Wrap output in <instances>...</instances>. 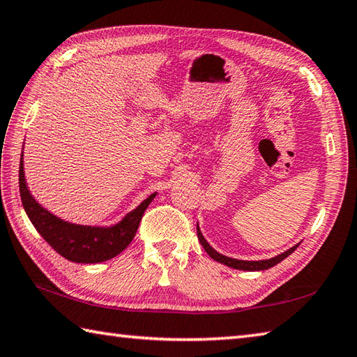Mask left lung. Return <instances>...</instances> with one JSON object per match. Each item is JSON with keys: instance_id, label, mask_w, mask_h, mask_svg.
I'll return each instance as SVG.
<instances>
[{"instance_id": "8db88e82", "label": "left lung", "mask_w": 357, "mask_h": 357, "mask_svg": "<svg viewBox=\"0 0 357 357\" xmlns=\"http://www.w3.org/2000/svg\"><path fill=\"white\" fill-rule=\"evenodd\" d=\"M197 230H198V240H199V243L202 244V248L206 249V252H207L208 255H211V257L213 258V260L220 261V263H222V264H226V266H229V268L241 269V271H264V269H269V268H272V266H275L277 263L283 261L286 257H289V255L297 249V246H298V244H297V246L288 249V250H286V252H283V254H280V255H277V257H274V258H269V260L244 261V260H236V258H229V257H226V255L218 254L213 248H211V244H208V243L206 241V238H204V236H202V234H201V230H199L198 226H197Z\"/></svg>"}]
</instances>
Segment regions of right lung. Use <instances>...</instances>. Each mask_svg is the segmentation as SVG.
Here are the masks:
<instances>
[{"label": "right lung", "instance_id": "obj_1", "mask_svg": "<svg viewBox=\"0 0 357 357\" xmlns=\"http://www.w3.org/2000/svg\"><path fill=\"white\" fill-rule=\"evenodd\" d=\"M18 178L21 201L33 227L38 230L49 246L57 250V254L74 263H100L121 254L135 238L144 212L156 197V193L150 195L141 206L113 227L80 226L57 218L32 198L24 181L23 155L20 160Z\"/></svg>", "mask_w": 357, "mask_h": 357}]
</instances>
